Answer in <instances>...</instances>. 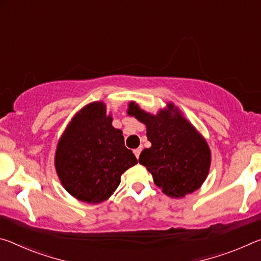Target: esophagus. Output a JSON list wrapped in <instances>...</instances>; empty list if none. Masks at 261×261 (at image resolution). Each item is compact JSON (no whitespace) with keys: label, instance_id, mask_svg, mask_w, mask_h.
I'll return each instance as SVG.
<instances>
[{"label":"esophagus","instance_id":"esophagus-1","mask_svg":"<svg viewBox=\"0 0 261 261\" xmlns=\"http://www.w3.org/2000/svg\"><path fill=\"white\" fill-rule=\"evenodd\" d=\"M140 152H141V147H138V148L134 149V153H135V155H136V158H137V159L139 158V154H140Z\"/></svg>","mask_w":261,"mask_h":261}]
</instances>
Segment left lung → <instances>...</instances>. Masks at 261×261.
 <instances>
[{
    "label": "left lung",
    "mask_w": 261,
    "mask_h": 261,
    "mask_svg": "<svg viewBox=\"0 0 261 261\" xmlns=\"http://www.w3.org/2000/svg\"><path fill=\"white\" fill-rule=\"evenodd\" d=\"M129 114L146 125L152 146L140 153L139 163L151 173L156 187L171 198L197 191L211 167V149L204 136L173 102L156 115L131 102Z\"/></svg>",
    "instance_id": "8db88e82"
}]
</instances>
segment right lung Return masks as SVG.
<instances>
[{
	"label": "right lung",
	"instance_id": "1",
	"mask_svg": "<svg viewBox=\"0 0 261 261\" xmlns=\"http://www.w3.org/2000/svg\"><path fill=\"white\" fill-rule=\"evenodd\" d=\"M112 122L103 101H94L76 113L57 143L55 169L61 184L87 204L107 200L122 174L138 163Z\"/></svg>",
	"mask_w": 261,
	"mask_h": 261
}]
</instances>
